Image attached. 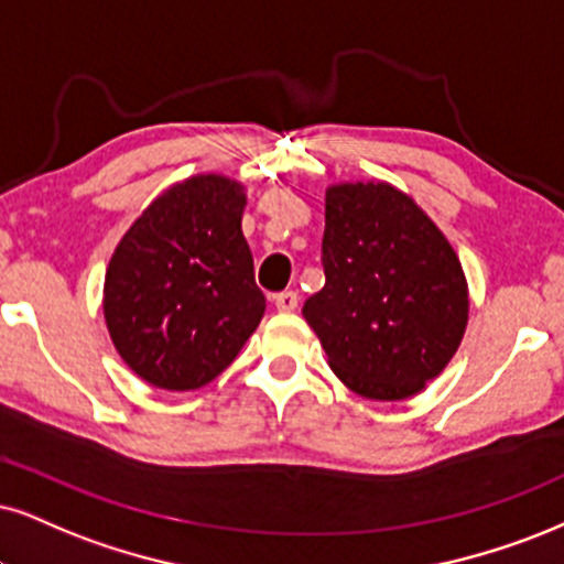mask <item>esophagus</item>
<instances>
[{
	"mask_svg": "<svg viewBox=\"0 0 564 564\" xmlns=\"http://www.w3.org/2000/svg\"><path fill=\"white\" fill-rule=\"evenodd\" d=\"M271 303L276 305V311H295L297 308V293H295V290H282V293L271 295Z\"/></svg>",
	"mask_w": 564,
	"mask_h": 564,
	"instance_id": "34e87169",
	"label": "esophagus"
}]
</instances>
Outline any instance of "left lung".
I'll return each mask as SVG.
<instances>
[{
    "instance_id": "8db88e82",
    "label": "left lung",
    "mask_w": 564,
    "mask_h": 564,
    "mask_svg": "<svg viewBox=\"0 0 564 564\" xmlns=\"http://www.w3.org/2000/svg\"><path fill=\"white\" fill-rule=\"evenodd\" d=\"M322 263L303 316L352 392L405 400L440 377L468 324V284L413 198L387 183L329 187Z\"/></svg>"
}]
</instances>
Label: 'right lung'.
I'll list each match as a JSON object with an SVG mask.
<instances>
[{"mask_svg":"<svg viewBox=\"0 0 564 564\" xmlns=\"http://www.w3.org/2000/svg\"><path fill=\"white\" fill-rule=\"evenodd\" d=\"M242 208L235 180L191 177L162 193L117 246L104 316L117 352L149 384H208L259 326L267 297L256 288Z\"/></svg>","mask_w":564,"mask_h":564,"instance_id":"1","label":"right lung"}]
</instances>
